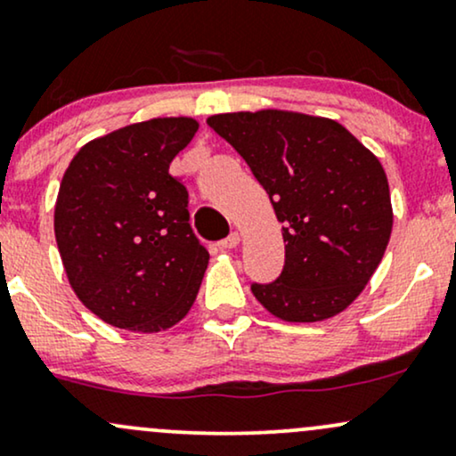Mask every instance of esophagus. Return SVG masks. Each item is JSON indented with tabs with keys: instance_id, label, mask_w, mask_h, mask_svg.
I'll return each mask as SVG.
<instances>
[{
	"instance_id": "34e87169",
	"label": "esophagus",
	"mask_w": 456,
	"mask_h": 456,
	"mask_svg": "<svg viewBox=\"0 0 456 456\" xmlns=\"http://www.w3.org/2000/svg\"><path fill=\"white\" fill-rule=\"evenodd\" d=\"M239 240H240V234L237 232V230H234V232H230L226 239H224V240H219V245H222V248L230 249V248H237V245H239Z\"/></svg>"
}]
</instances>
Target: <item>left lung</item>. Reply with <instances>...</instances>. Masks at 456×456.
I'll return each mask as SVG.
<instances>
[{"mask_svg": "<svg viewBox=\"0 0 456 456\" xmlns=\"http://www.w3.org/2000/svg\"><path fill=\"white\" fill-rule=\"evenodd\" d=\"M237 149L283 224L286 262L251 292L286 322L344 312L387 251L393 207L387 173L337 121L301 112H226L207 119Z\"/></svg>", "mask_w": 456, "mask_h": 456, "instance_id": "8db88e82", "label": "left lung"}]
</instances>
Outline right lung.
<instances>
[{
  "instance_id": "add662e5",
  "label": "right lung",
  "mask_w": 456,
  "mask_h": 456,
  "mask_svg": "<svg viewBox=\"0 0 456 456\" xmlns=\"http://www.w3.org/2000/svg\"><path fill=\"white\" fill-rule=\"evenodd\" d=\"M196 130L190 117L132 123L85 144L59 185L69 286L117 329L166 330L196 301L208 251L190 226L185 183L168 173Z\"/></svg>"
}]
</instances>
